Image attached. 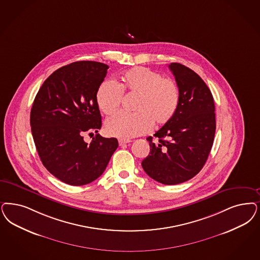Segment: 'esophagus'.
Returning <instances> with one entry per match:
<instances>
[{"instance_id": "34e87169", "label": "esophagus", "mask_w": 260, "mask_h": 260, "mask_svg": "<svg viewBox=\"0 0 260 260\" xmlns=\"http://www.w3.org/2000/svg\"><path fill=\"white\" fill-rule=\"evenodd\" d=\"M131 142H132V140H129V139H126V140L125 139H120L119 140V145L120 146H124L125 144L131 143Z\"/></svg>"}]
</instances>
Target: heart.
<instances>
[{
	"label": "heart",
	"instance_id": "obj_1",
	"mask_svg": "<svg viewBox=\"0 0 260 260\" xmlns=\"http://www.w3.org/2000/svg\"><path fill=\"white\" fill-rule=\"evenodd\" d=\"M123 93L136 96L135 113L119 112L108 118L106 132L111 136L129 139L146 134L153 125L169 123L178 112L181 94L178 82L146 67L124 72L116 82L103 81L97 89L100 110L110 115L121 106Z\"/></svg>",
	"mask_w": 260,
	"mask_h": 260
}]
</instances>
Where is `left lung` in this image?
I'll return each instance as SVG.
<instances>
[{
    "instance_id": "1",
    "label": "left lung",
    "mask_w": 260,
    "mask_h": 260,
    "mask_svg": "<svg viewBox=\"0 0 260 260\" xmlns=\"http://www.w3.org/2000/svg\"><path fill=\"white\" fill-rule=\"evenodd\" d=\"M171 72L181 100L177 114L147 140L151 151L141 163L146 174L166 185L184 182L204 167L213 145L216 121L212 94L206 82L188 67L173 62Z\"/></svg>"
}]
</instances>
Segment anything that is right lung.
I'll list each match as a JSON object with an SVG mask.
<instances>
[{
	"instance_id": "1",
	"label": "right lung",
	"mask_w": 260,
	"mask_h": 260,
	"mask_svg": "<svg viewBox=\"0 0 260 260\" xmlns=\"http://www.w3.org/2000/svg\"><path fill=\"white\" fill-rule=\"evenodd\" d=\"M108 66L96 61H78L63 66L46 80L30 110L31 134L46 169L70 185H84L105 172L118 148L116 138L98 133L102 116L96 93Z\"/></svg>"
}]
</instances>
